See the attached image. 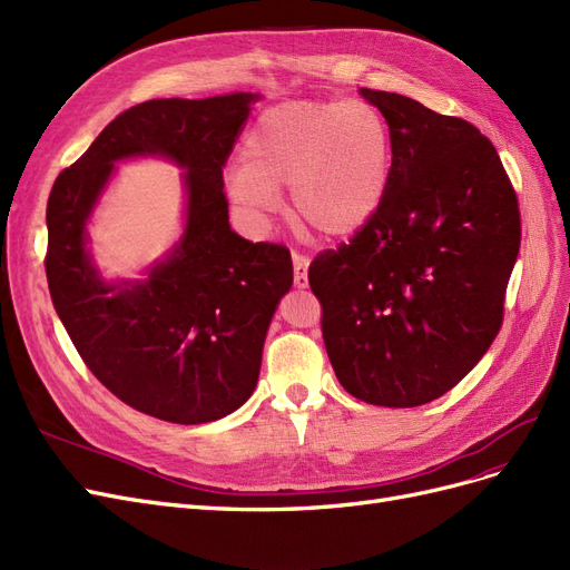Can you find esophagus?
Instances as JSON below:
<instances>
[{
    "instance_id": "34e87169",
    "label": "esophagus",
    "mask_w": 570,
    "mask_h": 570,
    "mask_svg": "<svg viewBox=\"0 0 570 570\" xmlns=\"http://www.w3.org/2000/svg\"><path fill=\"white\" fill-rule=\"evenodd\" d=\"M293 284L296 288H307V258L301 253H293Z\"/></svg>"
}]
</instances>
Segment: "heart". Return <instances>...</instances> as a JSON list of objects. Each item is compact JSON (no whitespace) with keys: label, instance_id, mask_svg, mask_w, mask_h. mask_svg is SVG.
I'll return each instance as SVG.
<instances>
[{"label":"heart","instance_id":"1","mask_svg":"<svg viewBox=\"0 0 570 570\" xmlns=\"http://www.w3.org/2000/svg\"><path fill=\"white\" fill-rule=\"evenodd\" d=\"M242 165L225 170L227 196L267 215L288 187L291 215L324 242H347L381 210L393 175L389 120L376 106L291 99L253 122Z\"/></svg>","mask_w":570,"mask_h":570}]
</instances>
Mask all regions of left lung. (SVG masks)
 Returning <instances> with one entry per match:
<instances>
[{"label":"left lung","mask_w":570,"mask_h":570,"mask_svg":"<svg viewBox=\"0 0 570 570\" xmlns=\"http://www.w3.org/2000/svg\"><path fill=\"white\" fill-rule=\"evenodd\" d=\"M389 120L391 187L376 217L309 265L343 389L379 407L445 395L500 334L521 246L519 200L479 127L362 87Z\"/></svg>","instance_id":"1"}]
</instances>
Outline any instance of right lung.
Segmentation results:
<instances>
[{"label":"right lung","mask_w":570,"mask_h":570,"mask_svg":"<svg viewBox=\"0 0 570 570\" xmlns=\"http://www.w3.org/2000/svg\"><path fill=\"white\" fill-rule=\"evenodd\" d=\"M258 95L151 99L127 108L53 181L47 204L51 303L80 357L125 405L170 424H208L258 383L274 309L293 284L286 246L229 227L223 168ZM186 168V232L146 281L106 283L86 223L118 159Z\"/></svg>","instance_id":"1"}]
</instances>
